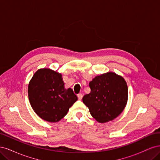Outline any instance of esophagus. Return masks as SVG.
<instances>
[{
	"label": "esophagus",
	"instance_id": "34e87169",
	"mask_svg": "<svg viewBox=\"0 0 160 160\" xmlns=\"http://www.w3.org/2000/svg\"><path fill=\"white\" fill-rule=\"evenodd\" d=\"M77 97H78V99H79V100H81L82 98H83V94L79 93L78 95H77Z\"/></svg>",
	"mask_w": 160,
	"mask_h": 160
}]
</instances>
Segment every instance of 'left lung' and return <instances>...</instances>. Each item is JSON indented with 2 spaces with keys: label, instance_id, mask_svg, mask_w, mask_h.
I'll return each mask as SVG.
<instances>
[{
  "label": "left lung",
  "instance_id": "left-lung-1",
  "mask_svg": "<svg viewBox=\"0 0 160 160\" xmlns=\"http://www.w3.org/2000/svg\"><path fill=\"white\" fill-rule=\"evenodd\" d=\"M91 92L83 98L92 117L99 123L112 121L127 104L128 88L122 76L108 72L96 76L89 82Z\"/></svg>",
  "mask_w": 160,
  "mask_h": 160
}]
</instances>
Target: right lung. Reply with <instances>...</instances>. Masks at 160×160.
<instances>
[{
  "instance_id": "obj_1",
  "label": "right lung",
  "mask_w": 160,
  "mask_h": 160,
  "mask_svg": "<svg viewBox=\"0 0 160 160\" xmlns=\"http://www.w3.org/2000/svg\"><path fill=\"white\" fill-rule=\"evenodd\" d=\"M28 99L38 117L49 122L63 118L77 100L71 88L65 89L62 75L50 69L35 72L28 87Z\"/></svg>"
}]
</instances>
